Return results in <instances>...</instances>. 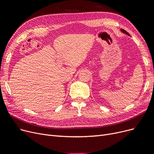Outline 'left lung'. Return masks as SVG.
<instances>
[{
    "label": "left lung",
    "mask_w": 154,
    "mask_h": 154,
    "mask_svg": "<svg viewBox=\"0 0 154 154\" xmlns=\"http://www.w3.org/2000/svg\"><path fill=\"white\" fill-rule=\"evenodd\" d=\"M121 31H122V32H124V33H125V34H127V35H130V34H129L126 30H124V29H121Z\"/></svg>",
    "instance_id": "8db88e82"
}]
</instances>
